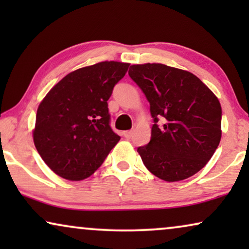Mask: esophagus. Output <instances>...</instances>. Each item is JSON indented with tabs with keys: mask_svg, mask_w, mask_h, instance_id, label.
<instances>
[{
	"mask_svg": "<svg viewBox=\"0 0 249 249\" xmlns=\"http://www.w3.org/2000/svg\"><path fill=\"white\" fill-rule=\"evenodd\" d=\"M132 134H134V131H132V130H128V131H124V137L127 138V139H130L132 137Z\"/></svg>",
	"mask_w": 249,
	"mask_h": 249,
	"instance_id": "1",
	"label": "esophagus"
}]
</instances>
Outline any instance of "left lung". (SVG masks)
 Returning <instances> with one entry per match:
<instances>
[{
    "label": "left lung",
    "instance_id": "obj_1",
    "mask_svg": "<svg viewBox=\"0 0 249 249\" xmlns=\"http://www.w3.org/2000/svg\"><path fill=\"white\" fill-rule=\"evenodd\" d=\"M129 76L145 94L154 121L137 152L149 172L173 182L203 169L221 141L220 102L195 74L161 63L134 64Z\"/></svg>",
    "mask_w": 249,
    "mask_h": 249
}]
</instances>
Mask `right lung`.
Wrapping results in <instances>:
<instances>
[{"label":"right lung","instance_id":"1","mask_svg":"<svg viewBox=\"0 0 249 249\" xmlns=\"http://www.w3.org/2000/svg\"><path fill=\"white\" fill-rule=\"evenodd\" d=\"M129 63L105 61L67 74L36 114L34 144L47 166L64 179L93 175L120 141L112 130L107 100Z\"/></svg>","mask_w":249,"mask_h":249}]
</instances>
